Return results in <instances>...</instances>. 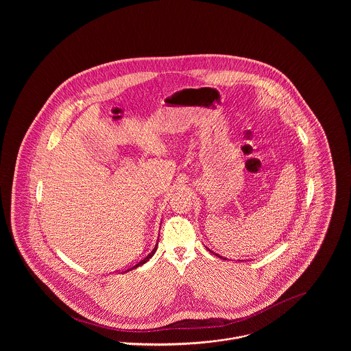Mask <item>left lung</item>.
Instances as JSON below:
<instances>
[{
    "label": "left lung",
    "mask_w": 351,
    "mask_h": 351,
    "mask_svg": "<svg viewBox=\"0 0 351 351\" xmlns=\"http://www.w3.org/2000/svg\"><path fill=\"white\" fill-rule=\"evenodd\" d=\"M210 251V250H209ZM210 252H212V254H215V255H216V256H218V258H221V259H223V258H222V256H219V255H218V254H216V252H213V251H210Z\"/></svg>",
    "instance_id": "1"
}]
</instances>
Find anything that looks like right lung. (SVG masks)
Listing matches in <instances>:
<instances>
[{"label":"right lung","instance_id":"obj_1","mask_svg":"<svg viewBox=\"0 0 351 351\" xmlns=\"http://www.w3.org/2000/svg\"><path fill=\"white\" fill-rule=\"evenodd\" d=\"M156 247H158V243L154 246V247H151L150 250L147 251L138 262H135V263H133V266H130V267L128 268L126 271H132V269H134V268L139 267V266H142V265H145L149 259H150L151 256L155 254V251H156Z\"/></svg>","mask_w":351,"mask_h":351}]
</instances>
